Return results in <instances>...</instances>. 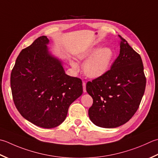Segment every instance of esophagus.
Wrapping results in <instances>:
<instances>
[{
	"label": "esophagus",
	"instance_id": "1",
	"mask_svg": "<svg viewBox=\"0 0 158 158\" xmlns=\"http://www.w3.org/2000/svg\"><path fill=\"white\" fill-rule=\"evenodd\" d=\"M83 92H86V84L85 82H83Z\"/></svg>",
	"mask_w": 158,
	"mask_h": 158
}]
</instances>
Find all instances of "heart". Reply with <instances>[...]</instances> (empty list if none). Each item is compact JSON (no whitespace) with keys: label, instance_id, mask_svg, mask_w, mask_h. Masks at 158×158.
<instances>
[{"label":"heart","instance_id":"1","mask_svg":"<svg viewBox=\"0 0 158 158\" xmlns=\"http://www.w3.org/2000/svg\"><path fill=\"white\" fill-rule=\"evenodd\" d=\"M77 57L80 60L89 58L83 64V72L89 77L97 78L103 75L110 69L114 58V52L109 47L98 49L96 46H91L79 52ZM71 66L75 70L79 69V65L75 61H71Z\"/></svg>","mask_w":158,"mask_h":158}]
</instances>
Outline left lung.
Listing matches in <instances>:
<instances>
[{
    "mask_svg": "<svg viewBox=\"0 0 158 158\" xmlns=\"http://www.w3.org/2000/svg\"><path fill=\"white\" fill-rule=\"evenodd\" d=\"M120 54L111 69L86 84L93 99L88 115L95 125L116 128L136 112L143 98L146 78L140 55L120 37Z\"/></svg>",
    "mask_w": 158,
    "mask_h": 158,
    "instance_id": "obj_1",
    "label": "left lung"
}]
</instances>
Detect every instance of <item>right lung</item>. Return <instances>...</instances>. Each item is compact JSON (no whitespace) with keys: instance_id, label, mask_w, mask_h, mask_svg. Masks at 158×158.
<instances>
[{"instance_id":"1","label":"right lung","mask_w":158,"mask_h":158,"mask_svg":"<svg viewBox=\"0 0 158 158\" xmlns=\"http://www.w3.org/2000/svg\"><path fill=\"white\" fill-rule=\"evenodd\" d=\"M48 44L44 35L23 49L11 74L18 112L33 124L46 129L61 124L71 103L83 93L81 80L65 73L63 61L51 54Z\"/></svg>"}]
</instances>
